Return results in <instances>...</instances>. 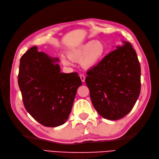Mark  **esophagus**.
Instances as JSON below:
<instances>
[{"mask_svg":"<svg viewBox=\"0 0 159 159\" xmlns=\"http://www.w3.org/2000/svg\"><path fill=\"white\" fill-rule=\"evenodd\" d=\"M80 79H81V81H82V82H85V75L84 74H80Z\"/></svg>","mask_w":159,"mask_h":159,"instance_id":"34e87169","label":"esophagus"}]
</instances>
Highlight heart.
<instances>
[{
    "mask_svg": "<svg viewBox=\"0 0 159 159\" xmlns=\"http://www.w3.org/2000/svg\"><path fill=\"white\" fill-rule=\"evenodd\" d=\"M106 52V48L102 41L90 40L68 52L70 59L81 60V65L85 68H92L102 60ZM66 56H61L62 63L70 65L71 61Z\"/></svg>",
    "mask_w": 159,
    "mask_h": 159,
    "instance_id": "obj_1",
    "label": "heart"
}]
</instances>
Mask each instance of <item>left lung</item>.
Wrapping results in <instances>:
<instances>
[{
	"label": "left lung",
	"mask_w": 159,
	"mask_h": 159,
	"mask_svg": "<svg viewBox=\"0 0 159 159\" xmlns=\"http://www.w3.org/2000/svg\"><path fill=\"white\" fill-rule=\"evenodd\" d=\"M87 72L85 83L94 108L105 119L125 116L135 104L141 91V67L137 53L123 41Z\"/></svg>",
	"instance_id": "left-lung-1"
}]
</instances>
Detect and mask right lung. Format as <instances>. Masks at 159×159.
<instances>
[{
	"label": "right lung",
	"instance_id": "right-lung-1",
	"mask_svg": "<svg viewBox=\"0 0 159 159\" xmlns=\"http://www.w3.org/2000/svg\"><path fill=\"white\" fill-rule=\"evenodd\" d=\"M57 57L38 52L36 46L20 58L18 83L23 103L42 125L55 127L68 119L78 88L82 83L76 72L61 73Z\"/></svg>",
	"mask_w": 159,
	"mask_h": 159
}]
</instances>
